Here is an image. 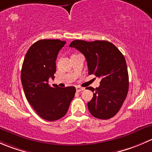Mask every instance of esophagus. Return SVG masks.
I'll list each match as a JSON object with an SVG mask.
<instances>
[{"label":"esophagus","instance_id":"1","mask_svg":"<svg viewBox=\"0 0 152 152\" xmlns=\"http://www.w3.org/2000/svg\"><path fill=\"white\" fill-rule=\"evenodd\" d=\"M76 91L77 92H81V91H82V90H85V88H83V87H76Z\"/></svg>","mask_w":152,"mask_h":152}]
</instances>
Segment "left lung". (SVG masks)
Instances as JSON below:
<instances>
[{
	"label": "left lung",
	"mask_w": 152,
	"mask_h": 152,
	"mask_svg": "<svg viewBox=\"0 0 152 152\" xmlns=\"http://www.w3.org/2000/svg\"><path fill=\"white\" fill-rule=\"evenodd\" d=\"M70 47L76 48L85 56L89 75L102 78L99 87H87L94 93L87 103L89 111L97 118H111L120 110L129 90L128 70L124 55L115 45L105 40L76 39Z\"/></svg>",
	"instance_id": "1"
}]
</instances>
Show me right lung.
Listing matches in <instances>:
<instances>
[{
  "instance_id": "right-lung-1",
  "label": "right lung",
  "mask_w": 152,
  "mask_h": 152,
  "mask_svg": "<svg viewBox=\"0 0 152 152\" xmlns=\"http://www.w3.org/2000/svg\"><path fill=\"white\" fill-rule=\"evenodd\" d=\"M66 43L59 39H40L27 51L21 70V82L26 99L42 119L53 121L65 115L76 93L74 87H51L56 60Z\"/></svg>"
}]
</instances>
